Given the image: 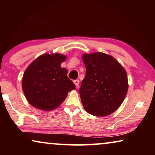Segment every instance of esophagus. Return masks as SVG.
<instances>
[{
    "label": "esophagus",
    "instance_id": "34e87169",
    "mask_svg": "<svg viewBox=\"0 0 155 155\" xmlns=\"http://www.w3.org/2000/svg\"><path fill=\"white\" fill-rule=\"evenodd\" d=\"M74 84H75L76 87H78V85H79V84H80V80H74Z\"/></svg>",
    "mask_w": 155,
    "mask_h": 155
}]
</instances>
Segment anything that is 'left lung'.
Returning <instances> with one entry per match:
<instances>
[{
    "mask_svg": "<svg viewBox=\"0 0 155 155\" xmlns=\"http://www.w3.org/2000/svg\"><path fill=\"white\" fill-rule=\"evenodd\" d=\"M82 61L86 75L80 94L85 111L96 116H106L116 111L128 89L124 68L110 55L101 52L84 54Z\"/></svg>",
    "mask_w": 155,
    "mask_h": 155,
    "instance_id": "left-lung-1",
    "label": "left lung"
}]
</instances>
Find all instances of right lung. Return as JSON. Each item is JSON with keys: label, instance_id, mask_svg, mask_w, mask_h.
<instances>
[{"label": "right lung", "instance_id": "right-lung-1", "mask_svg": "<svg viewBox=\"0 0 155 155\" xmlns=\"http://www.w3.org/2000/svg\"><path fill=\"white\" fill-rule=\"evenodd\" d=\"M66 56L45 54L38 57L25 70L22 90L27 100L34 107L51 111L60 106L68 93L75 85L68 78L67 69L61 68Z\"/></svg>", "mask_w": 155, "mask_h": 155}]
</instances>
